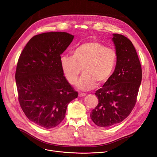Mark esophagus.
Segmentation results:
<instances>
[{
	"label": "esophagus",
	"mask_w": 157,
	"mask_h": 157,
	"mask_svg": "<svg viewBox=\"0 0 157 157\" xmlns=\"http://www.w3.org/2000/svg\"><path fill=\"white\" fill-rule=\"evenodd\" d=\"M86 94L84 93H79V97H85L86 96Z\"/></svg>",
	"instance_id": "esophagus-1"
}]
</instances>
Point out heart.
<instances>
[{
	"mask_svg": "<svg viewBox=\"0 0 157 157\" xmlns=\"http://www.w3.org/2000/svg\"><path fill=\"white\" fill-rule=\"evenodd\" d=\"M117 55L113 49L106 47L96 41L81 44L72 52L71 57L60 58L62 71L71 85H75L81 72L83 74L77 82V87L89 90L107 82L111 76L117 62Z\"/></svg>",
	"mask_w": 157,
	"mask_h": 157,
	"instance_id": "1",
	"label": "heart"
}]
</instances>
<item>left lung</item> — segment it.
<instances>
[{
  "instance_id": "8db88e82",
  "label": "left lung",
  "mask_w": 157,
  "mask_h": 157,
  "mask_svg": "<svg viewBox=\"0 0 157 157\" xmlns=\"http://www.w3.org/2000/svg\"><path fill=\"white\" fill-rule=\"evenodd\" d=\"M112 40L117 55L113 74L95 93L98 103L91 113L93 122L109 128L123 121L136 102L142 79V70L137 52L124 35L113 33Z\"/></svg>"
}]
</instances>
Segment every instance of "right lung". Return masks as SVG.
<instances>
[{"instance_id":"right-lung-1","label":"right lung","mask_w":157,"mask_h":157,"mask_svg":"<svg viewBox=\"0 0 157 157\" xmlns=\"http://www.w3.org/2000/svg\"><path fill=\"white\" fill-rule=\"evenodd\" d=\"M73 38L61 31L39 34L19 56L15 78L20 106L29 120L43 128L58 126L69 102L78 97L60 66V55Z\"/></svg>"}]
</instances>
